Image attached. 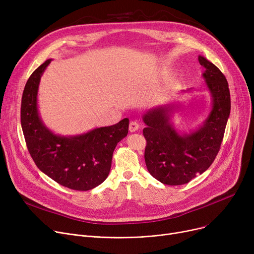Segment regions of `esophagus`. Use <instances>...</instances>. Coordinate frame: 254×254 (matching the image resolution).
I'll use <instances>...</instances> for the list:
<instances>
[{
    "instance_id": "34e87169",
    "label": "esophagus",
    "mask_w": 254,
    "mask_h": 254,
    "mask_svg": "<svg viewBox=\"0 0 254 254\" xmlns=\"http://www.w3.org/2000/svg\"><path fill=\"white\" fill-rule=\"evenodd\" d=\"M139 127L140 126H139V124L137 122H130L129 126H128V129H129V131L134 132V131H137L139 129Z\"/></svg>"
}]
</instances>
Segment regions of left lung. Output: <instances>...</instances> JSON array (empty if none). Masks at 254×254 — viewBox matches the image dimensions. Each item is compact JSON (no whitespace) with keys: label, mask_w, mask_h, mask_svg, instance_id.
<instances>
[{"label":"left lung","mask_w":254,"mask_h":254,"mask_svg":"<svg viewBox=\"0 0 254 254\" xmlns=\"http://www.w3.org/2000/svg\"><path fill=\"white\" fill-rule=\"evenodd\" d=\"M198 62L205 68L203 77L212 97V110L201 127L190 134H178L171 123L177 107L174 105L159 106L143 115L146 167L167 185L189 183L212 165L230 116L231 96L225 76L204 57L199 56Z\"/></svg>","instance_id":"left-lung-1"}]
</instances>
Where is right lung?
Returning <instances> with one entry per match:
<instances>
[{
	"mask_svg": "<svg viewBox=\"0 0 254 254\" xmlns=\"http://www.w3.org/2000/svg\"><path fill=\"white\" fill-rule=\"evenodd\" d=\"M50 62L38 66L23 89L20 120L25 143L36 166L52 180L74 190H89L108 177L113 151L128 132V119L74 137L53 134L37 105L40 79Z\"/></svg>",
	"mask_w": 254,
	"mask_h": 254,
	"instance_id": "obj_1",
	"label": "right lung"
}]
</instances>
